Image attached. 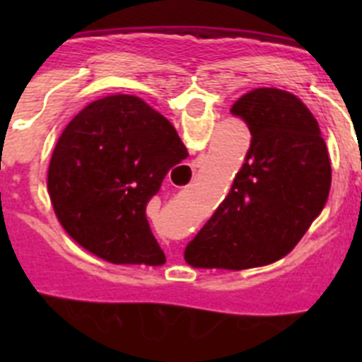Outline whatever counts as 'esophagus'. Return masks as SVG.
<instances>
[{
    "instance_id": "obj_1",
    "label": "esophagus",
    "mask_w": 362,
    "mask_h": 362,
    "mask_svg": "<svg viewBox=\"0 0 362 362\" xmlns=\"http://www.w3.org/2000/svg\"><path fill=\"white\" fill-rule=\"evenodd\" d=\"M203 161H204L203 158H197V159H194V161H192V168H194V170H196V168H199V166L203 165Z\"/></svg>"
}]
</instances>
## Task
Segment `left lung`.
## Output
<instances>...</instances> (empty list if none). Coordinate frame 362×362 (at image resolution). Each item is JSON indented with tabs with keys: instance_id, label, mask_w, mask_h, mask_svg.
Wrapping results in <instances>:
<instances>
[{
	"instance_id": "left-lung-1",
	"label": "left lung",
	"mask_w": 362,
	"mask_h": 362,
	"mask_svg": "<svg viewBox=\"0 0 362 362\" xmlns=\"http://www.w3.org/2000/svg\"><path fill=\"white\" fill-rule=\"evenodd\" d=\"M252 134L228 196L185 248L194 268L246 270L284 257L325 209L332 165L306 105L279 88L233 103Z\"/></svg>"
}]
</instances>
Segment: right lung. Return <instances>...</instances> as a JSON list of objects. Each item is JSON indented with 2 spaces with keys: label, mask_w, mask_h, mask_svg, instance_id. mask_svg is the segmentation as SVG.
I'll return each mask as SVG.
<instances>
[{
  "label": "right lung",
  "mask_w": 362,
  "mask_h": 362,
  "mask_svg": "<svg viewBox=\"0 0 362 362\" xmlns=\"http://www.w3.org/2000/svg\"><path fill=\"white\" fill-rule=\"evenodd\" d=\"M188 152L172 123L136 98L98 99L74 117L52 152L50 201L76 243L114 264L165 263L146 204Z\"/></svg>",
  "instance_id": "add662e5"
}]
</instances>
